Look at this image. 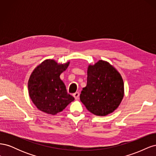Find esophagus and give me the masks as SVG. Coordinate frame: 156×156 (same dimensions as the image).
Wrapping results in <instances>:
<instances>
[{
    "mask_svg": "<svg viewBox=\"0 0 156 156\" xmlns=\"http://www.w3.org/2000/svg\"><path fill=\"white\" fill-rule=\"evenodd\" d=\"M73 96L75 98V100H78L79 98V92H75L73 94Z\"/></svg>",
    "mask_w": 156,
    "mask_h": 156,
    "instance_id": "esophagus-1",
    "label": "esophagus"
}]
</instances>
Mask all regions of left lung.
<instances>
[{
    "label": "left lung",
    "instance_id": "1",
    "mask_svg": "<svg viewBox=\"0 0 156 156\" xmlns=\"http://www.w3.org/2000/svg\"><path fill=\"white\" fill-rule=\"evenodd\" d=\"M124 94L123 79L112 65L100 60L88 66L87 84L80 94L88 111L96 116H107L119 107Z\"/></svg>",
    "mask_w": 156,
    "mask_h": 156
}]
</instances>
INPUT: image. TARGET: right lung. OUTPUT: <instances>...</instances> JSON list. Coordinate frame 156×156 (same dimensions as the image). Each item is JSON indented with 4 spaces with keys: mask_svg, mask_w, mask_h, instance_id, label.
Here are the masks:
<instances>
[{
    "mask_svg": "<svg viewBox=\"0 0 156 156\" xmlns=\"http://www.w3.org/2000/svg\"><path fill=\"white\" fill-rule=\"evenodd\" d=\"M69 64V62L62 64L54 60H45L32 72L28 89L31 100L41 111L55 115L74 100L60 78Z\"/></svg>",
    "mask_w": 156,
    "mask_h": 156,
    "instance_id": "1",
    "label": "right lung"
}]
</instances>
